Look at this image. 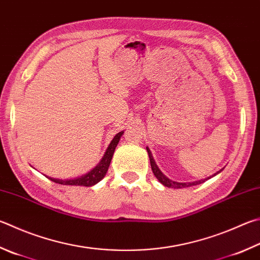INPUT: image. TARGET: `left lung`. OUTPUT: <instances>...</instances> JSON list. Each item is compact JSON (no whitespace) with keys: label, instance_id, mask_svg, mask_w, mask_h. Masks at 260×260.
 <instances>
[{"label":"left lung","instance_id":"8db88e82","mask_svg":"<svg viewBox=\"0 0 260 260\" xmlns=\"http://www.w3.org/2000/svg\"><path fill=\"white\" fill-rule=\"evenodd\" d=\"M146 151H148V153H149L151 169H152L154 176L158 178V181L161 183L162 185L167 186V187H173V188H181V187H187V186L197 185V184H200L202 182H205V179H204V181H197V182H192V183H178V182L172 181V179H169L168 177L165 176L164 174L161 173V171H160V169L158 168L157 164H155V161L153 160V157H152V154H151V151L149 150V148H146ZM218 173H217V174H218ZM215 175H216V174H215Z\"/></svg>","mask_w":260,"mask_h":260}]
</instances>
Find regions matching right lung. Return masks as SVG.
<instances>
[{"instance_id": "add662e5", "label": "right lung", "mask_w": 260, "mask_h": 260, "mask_svg": "<svg viewBox=\"0 0 260 260\" xmlns=\"http://www.w3.org/2000/svg\"><path fill=\"white\" fill-rule=\"evenodd\" d=\"M124 132H119L114 140L111 141V143L109 144L107 149V152L103 155L102 160L100 161V164L93 169V171L89 172L86 175H84L79 178H75V179H56V178H52V177H48L51 181H53L58 184H62V185H78V186H92L94 184H96L98 182H100L101 179L105 177L106 173L108 172V168H109L110 161L112 159V155H114L115 149L119 142L120 136L122 135Z\"/></svg>"}]
</instances>
